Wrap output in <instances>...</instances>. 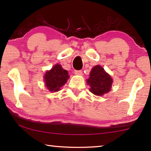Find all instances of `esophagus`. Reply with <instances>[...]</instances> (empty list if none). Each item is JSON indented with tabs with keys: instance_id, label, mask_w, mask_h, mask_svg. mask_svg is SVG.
Returning a JSON list of instances; mask_svg holds the SVG:
<instances>
[{
	"instance_id": "esophagus-1",
	"label": "esophagus",
	"mask_w": 151,
	"mask_h": 151,
	"mask_svg": "<svg viewBox=\"0 0 151 151\" xmlns=\"http://www.w3.org/2000/svg\"><path fill=\"white\" fill-rule=\"evenodd\" d=\"M74 73L76 74V75H78V76H82V71H80V70H79V71H74Z\"/></svg>"
}]
</instances>
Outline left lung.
<instances>
[{"instance_id":"left-lung-1","label":"left lung","mask_w":151,"mask_h":151,"mask_svg":"<svg viewBox=\"0 0 151 151\" xmlns=\"http://www.w3.org/2000/svg\"><path fill=\"white\" fill-rule=\"evenodd\" d=\"M87 84L90 86V91L96 96H103L110 91L113 79L104 71V68L96 65L90 72Z\"/></svg>"}]
</instances>
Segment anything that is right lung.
<instances>
[{
    "mask_svg": "<svg viewBox=\"0 0 151 151\" xmlns=\"http://www.w3.org/2000/svg\"><path fill=\"white\" fill-rule=\"evenodd\" d=\"M69 78L68 71L63 69L60 65H55L44 76V80L47 89L51 92H56L62 87Z\"/></svg>",
    "mask_w": 151,
    "mask_h": 151,
    "instance_id": "add662e5",
    "label": "right lung"
}]
</instances>
